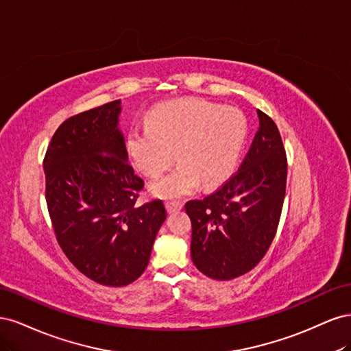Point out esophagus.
I'll list each match as a JSON object with an SVG mask.
<instances>
[{
    "instance_id": "34e87169",
    "label": "esophagus",
    "mask_w": 351,
    "mask_h": 351,
    "mask_svg": "<svg viewBox=\"0 0 351 351\" xmlns=\"http://www.w3.org/2000/svg\"><path fill=\"white\" fill-rule=\"evenodd\" d=\"M165 206H167V210H168V212H176V210H180V209L183 208V202H180V200H169V202H167Z\"/></svg>"
}]
</instances>
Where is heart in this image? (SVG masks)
<instances>
[{"mask_svg": "<svg viewBox=\"0 0 351 351\" xmlns=\"http://www.w3.org/2000/svg\"><path fill=\"white\" fill-rule=\"evenodd\" d=\"M247 136L241 111L204 99H178L158 105L147 125L132 127L127 154L146 176H158L174 162L176 169L154 180L152 193L180 197L197 187H212L232 173Z\"/></svg>", "mask_w": 351, "mask_h": 351, "instance_id": "obj_1", "label": "heart"}]
</instances>
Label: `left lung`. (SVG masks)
<instances>
[{"mask_svg": "<svg viewBox=\"0 0 351 351\" xmlns=\"http://www.w3.org/2000/svg\"><path fill=\"white\" fill-rule=\"evenodd\" d=\"M259 129L237 171L214 193L189 200L192 261L214 280H232L261 262L277 234L287 184L278 127L258 110Z\"/></svg>", "mask_w": 351, "mask_h": 351, "instance_id": "left-lung-1", "label": "left lung"}]
</instances>
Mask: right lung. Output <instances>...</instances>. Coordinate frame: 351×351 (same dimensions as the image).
<instances>
[{
	"mask_svg": "<svg viewBox=\"0 0 351 351\" xmlns=\"http://www.w3.org/2000/svg\"><path fill=\"white\" fill-rule=\"evenodd\" d=\"M120 99L76 114L52 136L44 158L45 199L57 241L83 275L123 287L143 274L162 200L139 205L145 182L127 162Z\"/></svg>",
	"mask_w": 351,
	"mask_h": 351,
	"instance_id": "add662e5",
	"label": "right lung"
}]
</instances>
